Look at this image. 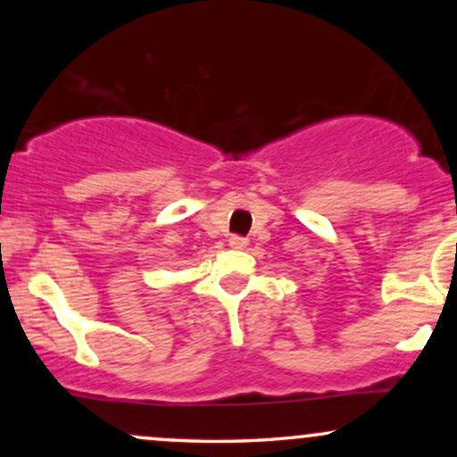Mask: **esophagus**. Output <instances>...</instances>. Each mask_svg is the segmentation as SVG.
<instances>
[{"instance_id":"esophagus-1","label":"esophagus","mask_w":457,"mask_h":457,"mask_svg":"<svg viewBox=\"0 0 457 457\" xmlns=\"http://www.w3.org/2000/svg\"><path fill=\"white\" fill-rule=\"evenodd\" d=\"M246 245H249V240L243 238V236H232V238H229V246H232V249H245Z\"/></svg>"}]
</instances>
